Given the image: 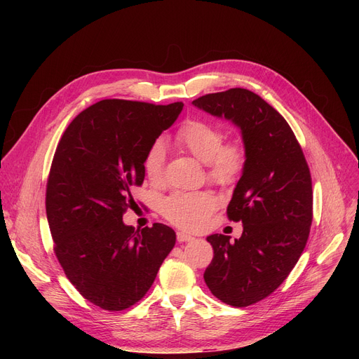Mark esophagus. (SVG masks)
<instances>
[{"mask_svg": "<svg viewBox=\"0 0 359 359\" xmlns=\"http://www.w3.org/2000/svg\"><path fill=\"white\" fill-rule=\"evenodd\" d=\"M192 240H195V237L191 236V234L182 233V231L177 233V241H179V243H187V241H192Z\"/></svg>", "mask_w": 359, "mask_h": 359, "instance_id": "obj_1", "label": "esophagus"}]
</instances>
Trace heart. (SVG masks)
<instances>
[{"label":"heart","mask_w":359,"mask_h":359,"mask_svg":"<svg viewBox=\"0 0 359 359\" xmlns=\"http://www.w3.org/2000/svg\"><path fill=\"white\" fill-rule=\"evenodd\" d=\"M176 145L198 161L206 164L208 177L219 184L234 183L246 164V151L240 142H224V132L219 126L201 119L186 121L177 130ZM165 149L161 141L149 147L144 158V172L151 183H160L164 172ZM215 206L211 194H173L163 203V215L175 225L186 230H195L203 224Z\"/></svg>","instance_id":"obj_1"}]
</instances>
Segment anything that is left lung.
<instances>
[{
  "mask_svg": "<svg viewBox=\"0 0 359 359\" xmlns=\"http://www.w3.org/2000/svg\"><path fill=\"white\" fill-rule=\"evenodd\" d=\"M192 104L240 129L246 164L227 206L243 234L206 237L214 259L205 284L222 303L246 307L272 294L303 253L313 219L311 176L292 129L256 93L231 88Z\"/></svg>",
  "mask_w": 359,
  "mask_h": 359,
  "instance_id": "left-lung-1",
  "label": "left lung"
}]
</instances>
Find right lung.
<instances>
[{"label":"right lung","mask_w":359,"mask_h":359,"mask_svg":"<svg viewBox=\"0 0 359 359\" xmlns=\"http://www.w3.org/2000/svg\"><path fill=\"white\" fill-rule=\"evenodd\" d=\"M183 103L156 106L109 99L75 118L58 144L46 187L55 255L71 284L103 310L129 309L153 285L176 244L164 224L135 230L122 219L144 158Z\"/></svg>","instance_id":"obj_1"}]
</instances>
